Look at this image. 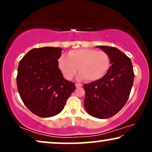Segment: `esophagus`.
<instances>
[{"instance_id": "obj_1", "label": "esophagus", "mask_w": 152, "mask_h": 152, "mask_svg": "<svg viewBox=\"0 0 152 152\" xmlns=\"http://www.w3.org/2000/svg\"><path fill=\"white\" fill-rule=\"evenodd\" d=\"M75 86L77 87V88H80V87H82V84H80V83H76Z\"/></svg>"}]
</instances>
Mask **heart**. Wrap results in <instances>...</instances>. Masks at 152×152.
Masks as SVG:
<instances>
[{"instance_id":"heart-1","label":"heart","mask_w":152,"mask_h":152,"mask_svg":"<svg viewBox=\"0 0 152 152\" xmlns=\"http://www.w3.org/2000/svg\"><path fill=\"white\" fill-rule=\"evenodd\" d=\"M111 66V57L103 50L84 48L70 51L68 57L61 55L59 67L67 80L75 75L79 68L81 78L88 81L100 80L107 73Z\"/></svg>"}]
</instances>
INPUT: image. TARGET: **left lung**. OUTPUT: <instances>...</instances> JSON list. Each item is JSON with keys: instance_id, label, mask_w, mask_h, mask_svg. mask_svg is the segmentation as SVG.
Masks as SVG:
<instances>
[{"instance_id": "1", "label": "left lung", "mask_w": 152, "mask_h": 152, "mask_svg": "<svg viewBox=\"0 0 152 152\" xmlns=\"http://www.w3.org/2000/svg\"><path fill=\"white\" fill-rule=\"evenodd\" d=\"M111 57L110 68L100 80L84 85V107L93 117L107 119L122 109L129 97L134 72L130 58L114 47L99 45Z\"/></svg>"}]
</instances>
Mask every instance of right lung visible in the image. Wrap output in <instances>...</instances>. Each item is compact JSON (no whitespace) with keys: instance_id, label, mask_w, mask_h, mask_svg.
Listing matches in <instances>:
<instances>
[{"instance_id":"obj_1","label":"right lung","mask_w":152,"mask_h":152,"mask_svg":"<svg viewBox=\"0 0 152 152\" xmlns=\"http://www.w3.org/2000/svg\"><path fill=\"white\" fill-rule=\"evenodd\" d=\"M61 48H34L23 57L16 77L18 91L30 111L41 118L57 115L75 89L59 68Z\"/></svg>"}]
</instances>
